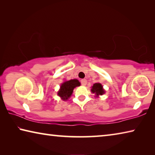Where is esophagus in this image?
Masks as SVG:
<instances>
[{
  "instance_id": "obj_1",
  "label": "esophagus",
  "mask_w": 155,
  "mask_h": 155,
  "mask_svg": "<svg viewBox=\"0 0 155 155\" xmlns=\"http://www.w3.org/2000/svg\"><path fill=\"white\" fill-rule=\"evenodd\" d=\"M81 85H86V84H87V80L86 79H82L81 81Z\"/></svg>"
}]
</instances>
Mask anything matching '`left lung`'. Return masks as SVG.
Instances as JSON below:
<instances>
[{"label":"left lung","instance_id":"left-lung-1","mask_svg":"<svg viewBox=\"0 0 155 155\" xmlns=\"http://www.w3.org/2000/svg\"><path fill=\"white\" fill-rule=\"evenodd\" d=\"M91 91L92 93H95L96 94V96L103 95V94L104 93V91L103 88V86H102L101 83L94 84V85L92 86V88H91Z\"/></svg>","mask_w":155,"mask_h":155}]
</instances>
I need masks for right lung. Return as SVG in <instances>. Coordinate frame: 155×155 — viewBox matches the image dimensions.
<instances>
[{"label":"right lung","instance_id":"1","mask_svg":"<svg viewBox=\"0 0 155 155\" xmlns=\"http://www.w3.org/2000/svg\"><path fill=\"white\" fill-rule=\"evenodd\" d=\"M80 85L81 83L77 79H72L65 81L61 84L60 90L58 91V95L61 97L62 100L66 101L72 95L74 88L78 87Z\"/></svg>","mask_w":155,"mask_h":155}]
</instances>
